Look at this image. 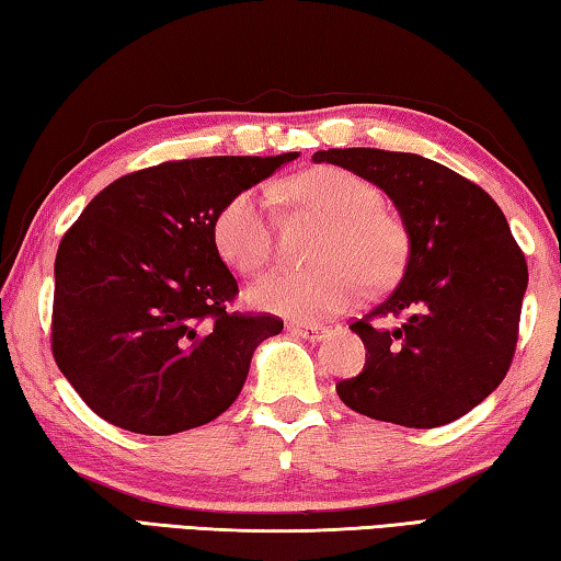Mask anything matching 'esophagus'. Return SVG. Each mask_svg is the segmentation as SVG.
Returning <instances> with one entry per match:
<instances>
[{
  "label": "esophagus",
  "instance_id": "1",
  "mask_svg": "<svg viewBox=\"0 0 561 561\" xmlns=\"http://www.w3.org/2000/svg\"><path fill=\"white\" fill-rule=\"evenodd\" d=\"M287 331L294 336H301V339H309V341H321L329 336V329L327 327H319V324H301V321H291L287 324Z\"/></svg>",
  "mask_w": 561,
  "mask_h": 561
}]
</instances>
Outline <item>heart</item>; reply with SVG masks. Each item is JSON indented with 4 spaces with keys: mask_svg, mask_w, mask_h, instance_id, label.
<instances>
[{
    "mask_svg": "<svg viewBox=\"0 0 561 561\" xmlns=\"http://www.w3.org/2000/svg\"><path fill=\"white\" fill-rule=\"evenodd\" d=\"M294 190L334 222L317 254L321 267L270 274L250 291L257 307L297 319H321L351 307L364 282L383 287L396 277L403 262V234L381 210L383 195L376 185L344 168L324 165L304 173ZM272 203L274 190L254 185L234 193L217 210L213 240L234 270L257 274L272 262Z\"/></svg>",
    "mask_w": 561,
    "mask_h": 561,
    "instance_id": "b5f03b06",
    "label": "heart"
}]
</instances>
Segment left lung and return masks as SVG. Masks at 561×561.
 <instances>
[{
	"mask_svg": "<svg viewBox=\"0 0 561 561\" xmlns=\"http://www.w3.org/2000/svg\"><path fill=\"white\" fill-rule=\"evenodd\" d=\"M334 163L391 197L408 234L398 287L356 319L366 366L336 383L351 411L438 428L485 401L517 346L527 260L497 203L435 160L378 148H329ZM398 318L393 328L374 320Z\"/></svg>",
	"mask_w": 561,
	"mask_h": 561,
	"instance_id": "1",
	"label": "left lung"
}]
</instances>
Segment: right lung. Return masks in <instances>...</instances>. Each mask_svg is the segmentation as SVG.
I'll return each mask as SVG.
<instances>
[{"label":"right lung","instance_id":"obj_1","mask_svg":"<svg viewBox=\"0 0 561 561\" xmlns=\"http://www.w3.org/2000/svg\"><path fill=\"white\" fill-rule=\"evenodd\" d=\"M215 156L136 170L93 197L56 252L51 351L93 413L173 435L240 396L272 314L230 311L237 279L213 240L234 193L297 158Z\"/></svg>","mask_w":561,"mask_h":561}]
</instances>
